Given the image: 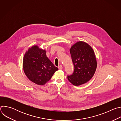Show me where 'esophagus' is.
Wrapping results in <instances>:
<instances>
[{"label":"esophagus","instance_id":"esophagus-1","mask_svg":"<svg viewBox=\"0 0 121 121\" xmlns=\"http://www.w3.org/2000/svg\"><path fill=\"white\" fill-rule=\"evenodd\" d=\"M58 69L59 70H62L63 69V66L62 65H60L59 66H58Z\"/></svg>","mask_w":121,"mask_h":121}]
</instances>
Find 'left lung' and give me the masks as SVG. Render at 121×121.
Returning <instances> with one entry per match:
<instances>
[{
  "mask_svg": "<svg viewBox=\"0 0 121 121\" xmlns=\"http://www.w3.org/2000/svg\"><path fill=\"white\" fill-rule=\"evenodd\" d=\"M70 53L74 66L72 75L67 79L75 86H79L90 81L97 68V60L94 51L87 43L78 41L70 48Z\"/></svg>",
  "mask_w": 121,
  "mask_h": 121,
  "instance_id": "1",
  "label": "left lung"
}]
</instances>
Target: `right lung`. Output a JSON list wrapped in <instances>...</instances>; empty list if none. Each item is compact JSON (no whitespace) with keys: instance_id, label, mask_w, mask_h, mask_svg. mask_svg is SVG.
Listing matches in <instances>:
<instances>
[{"instance_id":"1","label":"right lung","mask_w":121,"mask_h":121,"mask_svg":"<svg viewBox=\"0 0 121 121\" xmlns=\"http://www.w3.org/2000/svg\"><path fill=\"white\" fill-rule=\"evenodd\" d=\"M45 50L33 45L26 52L23 68L27 77L38 85H44L58 70L46 56Z\"/></svg>"}]
</instances>
